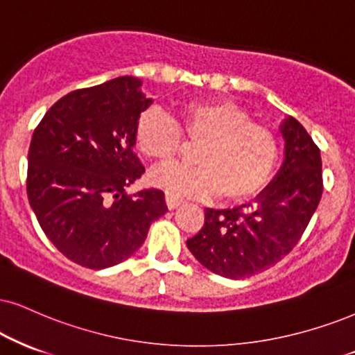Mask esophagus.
<instances>
[{
  "label": "esophagus",
  "instance_id": "obj_1",
  "mask_svg": "<svg viewBox=\"0 0 355 355\" xmlns=\"http://www.w3.org/2000/svg\"><path fill=\"white\" fill-rule=\"evenodd\" d=\"M166 204H168L169 209H176L182 204V200L174 198V196H171V194H166Z\"/></svg>",
  "mask_w": 355,
  "mask_h": 355
}]
</instances>
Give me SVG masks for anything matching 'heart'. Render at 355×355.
Instances as JSON below:
<instances>
[{
  "label": "heart",
  "mask_w": 355,
  "mask_h": 355,
  "mask_svg": "<svg viewBox=\"0 0 355 355\" xmlns=\"http://www.w3.org/2000/svg\"><path fill=\"white\" fill-rule=\"evenodd\" d=\"M182 137L200 143L199 166L156 169L151 182L171 196L212 199L225 194L232 202L255 198L273 176L278 141L268 126L250 120L239 105L227 100L187 102L178 108V121L157 108L139 113L135 144L157 164L173 163L182 151Z\"/></svg>",
  "instance_id": "heart-1"
}]
</instances>
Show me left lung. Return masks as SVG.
Instances as JSON below:
<instances>
[{"mask_svg": "<svg viewBox=\"0 0 355 355\" xmlns=\"http://www.w3.org/2000/svg\"><path fill=\"white\" fill-rule=\"evenodd\" d=\"M284 161L253 202L205 209L204 227L187 240L200 265L220 277L242 279L277 265L300 242L322 196L321 153L304 126L283 120Z\"/></svg>", "mask_w": 355, "mask_h": 355, "instance_id": "8db88e82", "label": "left lung"}]
</instances>
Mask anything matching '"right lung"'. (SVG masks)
Returning a JSON list of instances; mask_svg holds the SVG:
<instances>
[{
	"label": "right lung",
	"mask_w": 355,
	"mask_h": 355,
	"mask_svg": "<svg viewBox=\"0 0 355 355\" xmlns=\"http://www.w3.org/2000/svg\"><path fill=\"white\" fill-rule=\"evenodd\" d=\"M141 84L118 77L73 90L47 110L31 139V207L57 250L85 268L126 260L168 211L163 191H125L144 173L133 153L135 125L153 100Z\"/></svg>",
	"instance_id": "obj_1"
}]
</instances>
